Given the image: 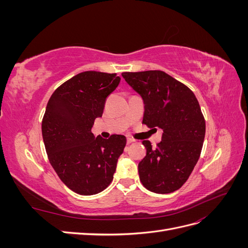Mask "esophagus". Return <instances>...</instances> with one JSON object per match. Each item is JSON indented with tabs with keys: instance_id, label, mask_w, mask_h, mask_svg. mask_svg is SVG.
Listing matches in <instances>:
<instances>
[{
	"instance_id": "esophagus-1",
	"label": "esophagus",
	"mask_w": 248,
	"mask_h": 248,
	"mask_svg": "<svg viewBox=\"0 0 248 248\" xmlns=\"http://www.w3.org/2000/svg\"><path fill=\"white\" fill-rule=\"evenodd\" d=\"M133 141H134V140H133L131 138H127V144H128V145L131 144V142H133Z\"/></svg>"
}]
</instances>
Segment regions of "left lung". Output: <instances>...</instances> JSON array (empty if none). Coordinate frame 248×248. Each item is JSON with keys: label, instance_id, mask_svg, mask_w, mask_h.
I'll return each mask as SVG.
<instances>
[{"label": "left lung", "instance_id": "8db88e82", "mask_svg": "<svg viewBox=\"0 0 248 248\" xmlns=\"http://www.w3.org/2000/svg\"><path fill=\"white\" fill-rule=\"evenodd\" d=\"M122 77L145 103L142 124L161 129V141L139 163L141 184L155 193H170L189 178L200 158L206 122L191 90L161 70L123 72Z\"/></svg>", "mask_w": 248, "mask_h": 248}]
</instances>
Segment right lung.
<instances>
[{"label": "right lung", "instance_id": "1", "mask_svg": "<svg viewBox=\"0 0 248 248\" xmlns=\"http://www.w3.org/2000/svg\"><path fill=\"white\" fill-rule=\"evenodd\" d=\"M117 73L85 71L57 88L42 119L48 160L61 181L81 196L101 192L111 183L126 138L97 137L91 129L108 95L120 82Z\"/></svg>", "mask_w": 248, "mask_h": 248}]
</instances>
